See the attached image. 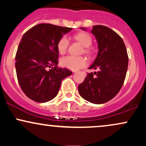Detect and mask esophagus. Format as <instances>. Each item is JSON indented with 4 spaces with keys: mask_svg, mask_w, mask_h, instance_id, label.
I'll return each mask as SVG.
<instances>
[{
    "mask_svg": "<svg viewBox=\"0 0 146 146\" xmlns=\"http://www.w3.org/2000/svg\"><path fill=\"white\" fill-rule=\"evenodd\" d=\"M73 72H74V73H76V72H77V71H73Z\"/></svg>",
    "mask_w": 146,
    "mask_h": 146,
    "instance_id": "1",
    "label": "esophagus"
}]
</instances>
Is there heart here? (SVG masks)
<instances>
[{"instance_id": "1", "label": "heart", "mask_w": 146, "mask_h": 146, "mask_svg": "<svg viewBox=\"0 0 146 146\" xmlns=\"http://www.w3.org/2000/svg\"><path fill=\"white\" fill-rule=\"evenodd\" d=\"M75 40L78 41L83 46H84V52L87 54H90L91 53V50L89 48V46L92 44V37L88 33L80 32L76 33L73 36ZM68 40L67 37L63 36L58 40L57 42V48L60 54L63 55L66 53L68 46ZM60 64L63 67L67 68L72 71H76L84 67L87 64L86 58L83 56H66L62 58Z\"/></svg>"}]
</instances>
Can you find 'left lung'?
<instances>
[{
  "instance_id": "8db88e82",
  "label": "left lung",
  "mask_w": 146,
  "mask_h": 146,
  "mask_svg": "<svg viewBox=\"0 0 146 146\" xmlns=\"http://www.w3.org/2000/svg\"><path fill=\"white\" fill-rule=\"evenodd\" d=\"M91 32L98 41L99 51L88 68L98 71L88 73L78 86V90L86 101L101 104L116 96L123 86L128 56L123 40L113 30L103 25H95Z\"/></svg>"
}]
</instances>
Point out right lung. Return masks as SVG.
<instances>
[{
  "instance_id": "obj_1",
  "label": "right lung",
  "mask_w": 146,
  "mask_h": 146,
  "mask_svg": "<svg viewBox=\"0 0 146 146\" xmlns=\"http://www.w3.org/2000/svg\"><path fill=\"white\" fill-rule=\"evenodd\" d=\"M72 28L37 25L23 36L16 54V70L22 90L29 99L44 103L59 92L63 79L72 72L58 67L57 42Z\"/></svg>"
}]
</instances>
